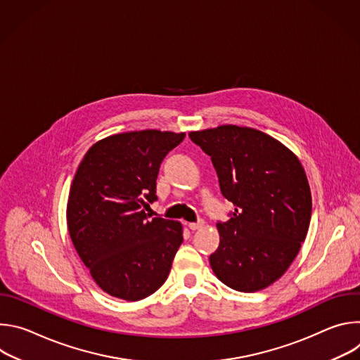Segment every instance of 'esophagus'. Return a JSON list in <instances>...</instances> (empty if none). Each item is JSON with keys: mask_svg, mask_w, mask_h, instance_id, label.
Wrapping results in <instances>:
<instances>
[{"mask_svg": "<svg viewBox=\"0 0 360 360\" xmlns=\"http://www.w3.org/2000/svg\"><path fill=\"white\" fill-rule=\"evenodd\" d=\"M203 225H205V222H203L202 219H199V221H196V222H191V224H188L189 229H192V231L200 229V228H203Z\"/></svg>", "mask_w": 360, "mask_h": 360, "instance_id": "esophagus-1", "label": "esophagus"}]
</instances>
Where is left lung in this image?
Returning <instances> with one entry per match:
<instances>
[{"mask_svg": "<svg viewBox=\"0 0 360 360\" xmlns=\"http://www.w3.org/2000/svg\"><path fill=\"white\" fill-rule=\"evenodd\" d=\"M189 138L211 157L221 192L235 205L229 221L217 224L212 271L235 290L265 289L290 266L309 229L312 196L299 160L252 128L222 125Z\"/></svg>", "mask_w": 360, "mask_h": 360, "instance_id": "1", "label": "left lung"}]
</instances>
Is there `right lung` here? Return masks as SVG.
I'll return each instance as SVG.
<instances>
[{
  "instance_id": "add662e5",
  "label": "right lung",
  "mask_w": 360,
  "mask_h": 360,
  "mask_svg": "<svg viewBox=\"0 0 360 360\" xmlns=\"http://www.w3.org/2000/svg\"><path fill=\"white\" fill-rule=\"evenodd\" d=\"M185 134L145 129L94 143L74 176L67 222L72 243L96 285L111 296L141 300L167 281L182 225L145 214L157 178Z\"/></svg>"
}]
</instances>
